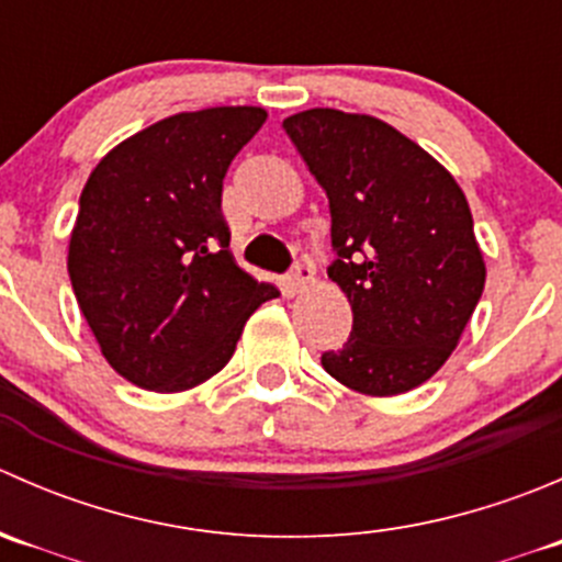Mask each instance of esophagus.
I'll return each mask as SVG.
<instances>
[{"mask_svg": "<svg viewBox=\"0 0 562 562\" xmlns=\"http://www.w3.org/2000/svg\"><path fill=\"white\" fill-rule=\"evenodd\" d=\"M313 280H315L313 263H307V260H296V263H293L291 277H288V282H291L293 291H296V293L307 291V288L313 285Z\"/></svg>", "mask_w": 562, "mask_h": 562, "instance_id": "obj_1", "label": "esophagus"}]
</instances>
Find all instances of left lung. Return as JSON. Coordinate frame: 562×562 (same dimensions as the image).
<instances>
[{"instance_id":"obj_1","label":"left lung","mask_w":562,"mask_h":562,"mask_svg":"<svg viewBox=\"0 0 562 562\" xmlns=\"http://www.w3.org/2000/svg\"><path fill=\"white\" fill-rule=\"evenodd\" d=\"M326 190L334 263L328 277L353 328L321 364L370 396L422 386L457 348L486 266L454 176L411 138L367 113L310 108L282 122Z\"/></svg>"}]
</instances>
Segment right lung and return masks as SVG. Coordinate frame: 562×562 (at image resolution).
Segmentation results:
<instances>
[{
	"mask_svg": "<svg viewBox=\"0 0 562 562\" xmlns=\"http://www.w3.org/2000/svg\"><path fill=\"white\" fill-rule=\"evenodd\" d=\"M255 105L176 113L98 162L67 271L105 361L149 391H187L234 356L247 317L280 296L231 255L223 179L263 127Z\"/></svg>",
	"mask_w": 562,
	"mask_h": 562,
	"instance_id": "obj_1",
	"label": "right lung"
}]
</instances>
